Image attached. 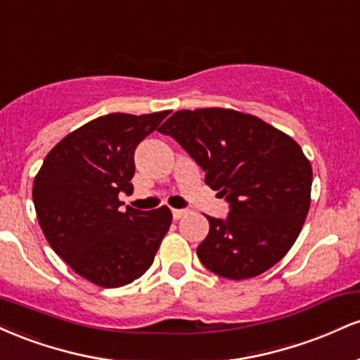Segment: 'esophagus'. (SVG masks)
<instances>
[{"mask_svg":"<svg viewBox=\"0 0 360 360\" xmlns=\"http://www.w3.org/2000/svg\"><path fill=\"white\" fill-rule=\"evenodd\" d=\"M186 214H188V210H177V208L172 210V217H174V220H181V218L186 217Z\"/></svg>","mask_w":360,"mask_h":360,"instance_id":"1","label":"esophagus"}]
</instances>
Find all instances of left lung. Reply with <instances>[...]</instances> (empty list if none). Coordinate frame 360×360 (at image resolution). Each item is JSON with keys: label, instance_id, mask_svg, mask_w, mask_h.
<instances>
[{"label": "left lung", "instance_id": "8db88e82", "mask_svg": "<svg viewBox=\"0 0 360 360\" xmlns=\"http://www.w3.org/2000/svg\"><path fill=\"white\" fill-rule=\"evenodd\" d=\"M206 172L205 183L230 205L196 254L208 271L249 279L278 264L301 232L313 171L298 143L278 128L235 110H181L159 128Z\"/></svg>", "mask_w": 360, "mask_h": 360}]
</instances>
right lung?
<instances>
[{
  "label": "right lung",
  "mask_w": 360,
  "mask_h": 360,
  "mask_svg": "<svg viewBox=\"0 0 360 360\" xmlns=\"http://www.w3.org/2000/svg\"><path fill=\"white\" fill-rule=\"evenodd\" d=\"M169 111L110 113L64 137L34 181V205L49 245L71 269L101 288L134 283L152 266L167 233V206L140 212L118 200L134 191L135 148Z\"/></svg>",
  "instance_id": "obj_1"
}]
</instances>
